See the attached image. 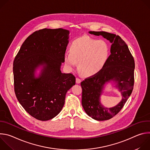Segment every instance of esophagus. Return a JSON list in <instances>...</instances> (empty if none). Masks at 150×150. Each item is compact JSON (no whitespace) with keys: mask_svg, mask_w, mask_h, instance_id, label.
I'll return each mask as SVG.
<instances>
[{"mask_svg":"<svg viewBox=\"0 0 150 150\" xmlns=\"http://www.w3.org/2000/svg\"><path fill=\"white\" fill-rule=\"evenodd\" d=\"M81 82V80L79 78H76V82L77 83H80Z\"/></svg>","mask_w":150,"mask_h":150,"instance_id":"1","label":"esophagus"}]
</instances>
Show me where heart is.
Segmentation results:
<instances>
[{"instance_id": "heart-1", "label": "heart", "mask_w": 150, "mask_h": 150, "mask_svg": "<svg viewBox=\"0 0 150 150\" xmlns=\"http://www.w3.org/2000/svg\"><path fill=\"white\" fill-rule=\"evenodd\" d=\"M110 52L108 42L83 36L75 40L72 43L71 52L64 56L65 65L69 70L77 67L86 76L99 72L105 65Z\"/></svg>"}]
</instances>
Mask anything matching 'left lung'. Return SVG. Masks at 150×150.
<instances>
[{
    "mask_svg": "<svg viewBox=\"0 0 150 150\" xmlns=\"http://www.w3.org/2000/svg\"><path fill=\"white\" fill-rule=\"evenodd\" d=\"M101 35L112 44L110 55L104 67L94 76L81 83L82 89V105L89 116L98 120H107L117 115L131 96L134 83L135 62L126 42L120 36L105 31H89ZM110 82L120 91L122 99L116 106L106 108L100 97L105 85Z\"/></svg>",
    "mask_w": 150,
    "mask_h": 150,
    "instance_id": "1",
    "label": "left lung"
}]
</instances>
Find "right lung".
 I'll use <instances>...</instances> for the list:
<instances>
[{"mask_svg": "<svg viewBox=\"0 0 150 150\" xmlns=\"http://www.w3.org/2000/svg\"><path fill=\"white\" fill-rule=\"evenodd\" d=\"M69 31L45 28L23 42L13 67L16 97L34 118L46 121L56 116L65 104L67 91L75 77L61 71Z\"/></svg>", "mask_w": 150, "mask_h": 150, "instance_id": "1", "label": "right lung"}]
</instances>
